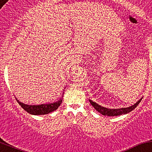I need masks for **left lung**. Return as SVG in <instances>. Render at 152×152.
<instances>
[{
    "instance_id": "left-lung-1",
    "label": "left lung",
    "mask_w": 152,
    "mask_h": 152,
    "mask_svg": "<svg viewBox=\"0 0 152 152\" xmlns=\"http://www.w3.org/2000/svg\"><path fill=\"white\" fill-rule=\"evenodd\" d=\"M142 100L141 98L140 100H138L135 104H134L131 106L127 107V108H118V109H110V108H107L105 107L101 106V105H98V103H95V102L92 101L91 100H89L90 104L94 107V108L97 111H98L99 113H100L102 115H108V116H116V115H124V114L129 113V112L132 111L134 109L139 105V103H140L141 100Z\"/></svg>"
}]
</instances>
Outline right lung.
I'll use <instances>...</instances> for the list:
<instances>
[{
  "instance_id": "right-lung-1",
  "label": "right lung",
  "mask_w": 152,
  "mask_h": 152,
  "mask_svg": "<svg viewBox=\"0 0 152 152\" xmlns=\"http://www.w3.org/2000/svg\"><path fill=\"white\" fill-rule=\"evenodd\" d=\"M64 94V93H63ZM18 104L23 108L26 112H28V113L32 114V115H45V114H48L49 113H52V112L54 111L55 110H57L58 107L60 105V104L62 102V98L59 99V100H57L55 103H48V104H41V105H27V104H24L21 102H20L19 100H17Z\"/></svg>"
}]
</instances>
